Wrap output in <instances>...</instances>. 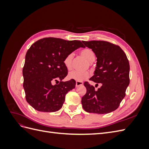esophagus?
<instances>
[{
	"instance_id": "34e87169",
	"label": "esophagus",
	"mask_w": 149,
	"mask_h": 149,
	"mask_svg": "<svg viewBox=\"0 0 149 149\" xmlns=\"http://www.w3.org/2000/svg\"><path fill=\"white\" fill-rule=\"evenodd\" d=\"M83 84V83L82 81H76V87L79 86H81Z\"/></svg>"
}]
</instances>
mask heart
<instances>
[{"mask_svg":"<svg viewBox=\"0 0 149 149\" xmlns=\"http://www.w3.org/2000/svg\"><path fill=\"white\" fill-rule=\"evenodd\" d=\"M81 55L84 57L89 62H93L95 59V55L92 49L89 48H85L82 49L80 52ZM73 53H70L67 55L64 58L63 63L67 69H70L71 67V62L73 59ZM89 73L88 72H83L79 71H72L68 74V78L71 79H74L78 81H81L88 78Z\"/></svg>","mask_w":149,"mask_h":149,"instance_id":"heart-1","label":"heart"}]
</instances>
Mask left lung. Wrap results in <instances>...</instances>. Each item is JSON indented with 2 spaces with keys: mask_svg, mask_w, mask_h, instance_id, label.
Masks as SVG:
<instances>
[{
  "mask_svg": "<svg viewBox=\"0 0 149 149\" xmlns=\"http://www.w3.org/2000/svg\"><path fill=\"white\" fill-rule=\"evenodd\" d=\"M83 43L97 57L94 75L89 79L101 84L95 90L88 82L84 83L86 93L81 98L83 107L89 113H109L118 109L125 96L130 82L129 60L120 47L113 43L100 40Z\"/></svg>",
  "mask_w": 149,
  "mask_h": 149,
  "instance_id": "1",
  "label": "left lung"
}]
</instances>
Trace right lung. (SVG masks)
<instances>
[{"instance_id": "obj_1", "label": "right lung", "mask_w": 149, "mask_h": 149, "mask_svg": "<svg viewBox=\"0 0 149 149\" xmlns=\"http://www.w3.org/2000/svg\"><path fill=\"white\" fill-rule=\"evenodd\" d=\"M80 47L84 46L79 40L49 37L38 40L28 49L23 68V86L26 101L35 109L55 112L61 109L66 94L76 85L74 79L62 81L68 74L64 58ZM54 80L59 83L53 85Z\"/></svg>"}]
</instances>
